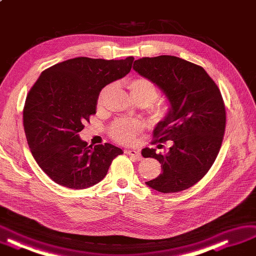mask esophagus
I'll return each instance as SVG.
<instances>
[{
	"label": "esophagus",
	"mask_w": 256,
	"mask_h": 256,
	"mask_svg": "<svg viewBox=\"0 0 256 256\" xmlns=\"http://www.w3.org/2000/svg\"><path fill=\"white\" fill-rule=\"evenodd\" d=\"M126 154H129L130 156H134L138 161H140L143 158V156H140V154L138 150H136V149H129V150H126Z\"/></svg>",
	"instance_id": "1"
}]
</instances>
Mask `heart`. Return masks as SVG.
<instances>
[{
    "label": "heart",
    "instance_id": "b5f03b06",
    "mask_svg": "<svg viewBox=\"0 0 256 256\" xmlns=\"http://www.w3.org/2000/svg\"><path fill=\"white\" fill-rule=\"evenodd\" d=\"M126 86L129 90L132 100H134L136 104H150L152 111L158 120H163L170 116V106L168 104H152L160 96V90H158V86L152 80H150V79L145 77L132 78L126 82ZM108 88H104V89L100 91L98 98V108L102 107L104 100ZM140 130V128L136 122L118 120L114 122L110 126L109 134L114 140H116L118 143L131 144L136 140Z\"/></svg>",
    "mask_w": 256,
    "mask_h": 256
}]
</instances>
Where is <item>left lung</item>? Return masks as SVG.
Segmentation results:
<instances>
[{"mask_svg":"<svg viewBox=\"0 0 256 256\" xmlns=\"http://www.w3.org/2000/svg\"><path fill=\"white\" fill-rule=\"evenodd\" d=\"M134 70L170 102V116L154 128L152 144L172 140V146L164 154L143 149L144 158H156L162 167V174L146 184L164 194L188 190L204 177L222 147L226 118L222 93L204 68L176 56L143 57Z\"/></svg>","mask_w":256,"mask_h":256,"instance_id":"left-lung-1","label":"left lung"}]
</instances>
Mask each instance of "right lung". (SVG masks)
Here are the masks:
<instances>
[{
    "mask_svg": "<svg viewBox=\"0 0 256 256\" xmlns=\"http://www.w3.org/2000/svg\"><path fill=\"white\" fill-rule=\"evenodd\" d=\"M134 60L68 59L44 70L32 86L23 109L24 131L34 158L52 181L68 188H90L122 154L109 143L88 146L78 134L96 113L102 88L127 75Z\"/></svg>",
    "mask_w": 256,
    "mask_h": 256,
    "instance_id": "add662e5",
    "label": "right lung"
}]
</instances>
